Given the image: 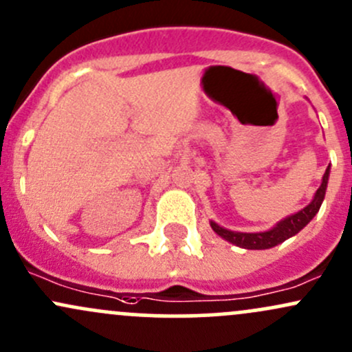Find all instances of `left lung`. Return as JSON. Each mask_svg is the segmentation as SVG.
<instances>
[{
	"label": "left lung",
	"mask_w": 352,
	"mask_h": 352,
	"mask_svg": "<svg viewBox=\"0 0 352 352\" xmlns=\"http://www.w3.org/2000/svg\"><path fill=\"white\" fill-rule=\"evenodd\" d=\"M327 180H329V167L326 168V173H324L322 177V184H320L318 192H316L312 202L304 207L302 210L297 212V214H292L289 215V217H285L284 220H280L279 223H276L272 229L265 230V232H234V230L223 229V227L212 222V220L210 227L214 229L215 234L220 235L222 239H226L227 242H230V244L237 247H242V249L262 250L276 247L277 244H280V242L287 241L292 235H296L299 230H302L304 227L314 219V215L319 212L320 204H322L324 195H326Z\"/></svg>",
	"instance_id": "1"
}]
</instances>
